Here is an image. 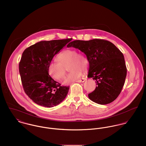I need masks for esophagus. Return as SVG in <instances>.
I'll return each instance as SVG.
<instances>
[{"instance_id": "34e87169", "label": "esophagus", "mask_w": 146, "mask_h": 146, "mask_svg": "<svg viewBox=\"0 0 146 146\" xmlns=\"http://www.w3.org/2000/svg\"><path fill=\"white\" fill-rule=\"evenodd\" d=\"M86 80V78H82V79H81V80H78L76 81V82L80 83V82H84Z\"/></svg>"}]
</instances>
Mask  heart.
<instances>
[{"label":"heart","mask_w":146,"mask_h":146,"mask_svg":"<svg viewBox=\"0 0 146 146\" xmlns=\"http://www.w3.org/2000/svg\"><path fill=\"white\" fill-rule=\"evenodd\" d=\"M56 62L50 63L48 71L54 79L60 81L65 77L66 68L71 72L67 76L63 83L69 84L76 81L82 75V70H85L88 66V60L86 57L73 49H66L56 56Z\"/></svg>","instance_id":"b5f03b06"}]
</instances>
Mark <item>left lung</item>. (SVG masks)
Instances as JSON below:
<instances>
[{"label":"left lung","mask_w":146,"mask_h":146,"mask_svg":"<svg viewBox=\"0 0 146 146\" xmlns=\"http://www.w3.org/2000/svg\"><path fill=\"white\" fill-rule=\"evenodd\" d=\"M84 52L89 62L88 78L96 81L95 90L88 94L92 101L106 105L120 94L127 76V67L123 53L113 44L102 39L75 40L67 45Z\"/></svg>","instance_id":"left-lung-1"}]
</instances>
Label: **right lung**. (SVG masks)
I'll list each match as a JSON object with an SVG mask.
<instances>
[{
	"label": "right lung",
	"instance_id": "right-lung-1",
	"mask_svg": "<svg viewBox=\"0 0 146 146\" xmlns=\"http://www.w3.org/2000/svg\"><path fill=\"white\" fill-rule=\"evenodd\" d=\"M71 38L41 41L25 49L19 63L23 90L33 101L42 106L52 108L62 102L69 86H62L50 76L48 68L53 57Z\"/></svg>",
	"mask_w": 146,
	"mask_h": 146
}]
</instances>
